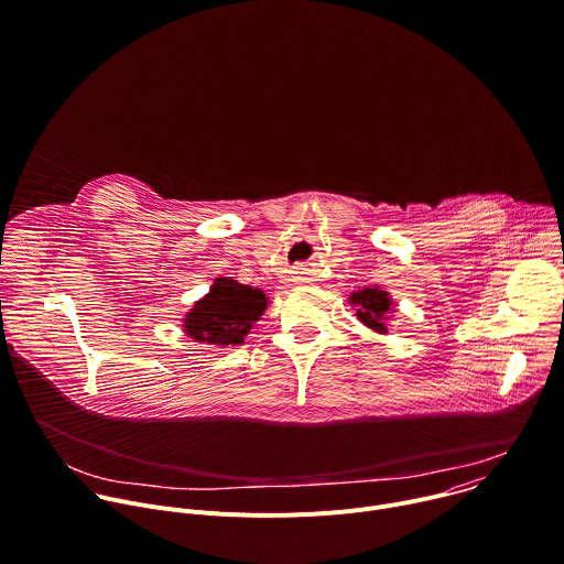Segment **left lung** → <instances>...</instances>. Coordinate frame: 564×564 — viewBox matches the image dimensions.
Returning a JSON list of instances; mask_svg holds the SVG:
<instances>
[{
	"instance_id": "obj_1",
	"label": "left lung",
	"mask_w": 564,
	"mask_h": 564,
	"mask_svg": "<svg viewBox=\"0 0 564 564\" xmlns=\"http://www.w3.org/2000/svg\"><path fill=\"white\" fill-rule=\"evenodd\" d=\"M349 303L356 310V318L371 332L388 334L394 314V301L390 292L377 288H362L349 294Z\"/></svg>"
}]
</instances>
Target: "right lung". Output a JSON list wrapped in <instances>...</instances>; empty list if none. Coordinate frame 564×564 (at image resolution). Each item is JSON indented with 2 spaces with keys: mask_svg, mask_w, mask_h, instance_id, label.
I'll return each mask as SVG.
<instances>
[{
  "mask_svg": "<svg viewBox=\"0 0 564 564\" xmlns=\"http://www.w3.org/2000/svg\"><path fill=\"white\" fill-rule=\"evenodd\" d=\"M268 296L259 288L241 285L230 276H219L210 292L202 296L191 312L181 318L183 332L197 343L206 345H239L263 316Z\"/></svg>",
  "mask_w": 564,
  "mask_h": 564,
  "instance_id": "right-lung-1",
  "label": "right lung"
}]
</instances>
